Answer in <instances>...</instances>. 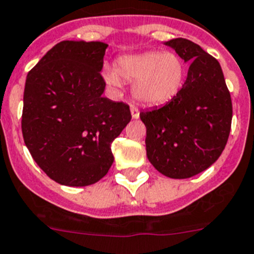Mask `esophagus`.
Here are the masks:
<instances>
[{
	"mask_svg": "<svg viewBox=\"0 0 254 254\" xmlns=\"http://www.w3.org/2000/svg\"><path fill=\"white\" fill-rule=\"evenodd\" d=\"M130 113H131L132 119H139V109L135 105H131V106H130Z\"/></svg>",
	"mask_w": 254,
	"mask_h": 254,
	"instance_id": "obj_1",
	"label": "esophagus"
}]
</instances>
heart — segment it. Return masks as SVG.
Returning a JSON list of instances; mask_svg holds the SVG:
<instances>
[{
  "instance_id": "b5f03b06",
  "label": "heart",
  "mask_w": 254,
  "mask_h": 254,
  "mask_svg": "<svg viewBox=\"0 0 254 254\" xmlns=\"http://www.w3.org/2000/svg\"><path fill=\"white\" fill-rule=\"evenodd\" d=\"M104 78L114 88L123 81L134 83L132 95L141 104L163 105L182 90L186 67L176 53L153 50L119 58L115 68H105Z\"/></svg>"
}]
</instances>
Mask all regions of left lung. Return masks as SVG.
Listing matches in <instances>:
<instances>
[{"instance_id":"left-lung-1","label":"left lung","mask_w":254,"mask_h":254,"mask_svg":"<svg viewBox=\"0 0 254 254\" xmlns=\"http://www.w3.org/2000/svg\"><path fill=\"white\" fill-rule=\"evenodd\" d=\"M190 63L186 82L164 106L141 111L147 157L170 178H189L209 168L229 138L233 107L219 62L184 38L164 43Z\"/></svg>"}]
</instances>
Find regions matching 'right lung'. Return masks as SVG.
Segmentation results:
<instances>
[{"instance_id":"1","label":"right lung","mask_w":254,"mask_h":254,"mask_svg":"<svg viewBox=\"0 0 254 254\" xmlns=\"http://www.w3.org/2000/svg\"><path fill=\"white\" fill-rule=\"evenodd\" d=\"M107 44L64 40L27 73L21 129L34 161L64 186L96 184L114 162L111 143L131 119L102 96Z\"/></svg>"}]
</instances>
